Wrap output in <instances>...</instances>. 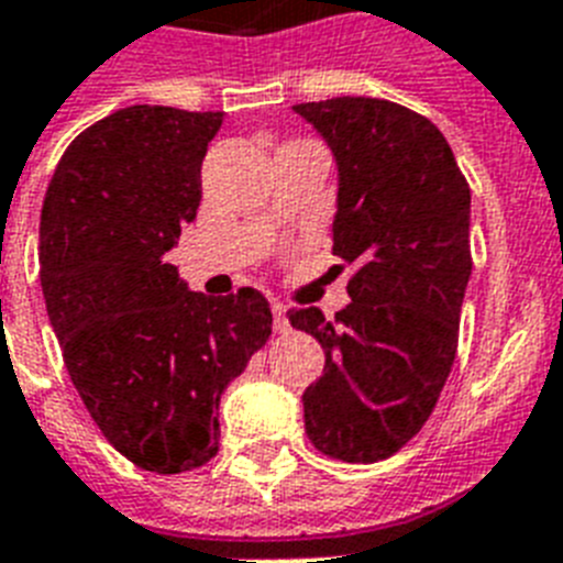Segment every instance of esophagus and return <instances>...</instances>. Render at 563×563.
<instances>
[{
	"label": "esophagus",
	"mask_w": 563,
	"mask_h": 563,
	"mask_svg": "<svg viewBox=\"0 0 563 563\" xmlns=\"http://www.w3.org/2000/svg\"><path fill=\"white\" fill-rule=\"evenodd\" d=\"M272 314H274V332H286L289 321H286V306L280 300H272Z\"/></svg>",
	"instance_id": "obj_1"
}]
</instances>
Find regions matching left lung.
Instances as JSON below:
<instances>
[{"label": "left lung", "instance_id": "8db88e82", "mask_svg": "<svg viewBox=\"0 0 563 563\" xmlns=\"http://www.w3.org/2000/svg\"><path fill=\"white\" fill-rule=\"evenodd\" d=\"M291 109L332 150V254L355 268L335 321L314 306L289 312L327 353L303 393L306 433L327 456L376 463L419 433L454 367L472 190L445 135L413 109L350 95Z\"/></svg>", "mask_w": 563, "mask_h": 563}]
</instances>
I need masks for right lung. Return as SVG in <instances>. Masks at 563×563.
<instances>
[{"mask_svg":"<svg viewBox=\"0 0 563 563\" xmlns=\"http://www.w3.org/2000/svg\"><path fill=\"white\" fill-rule=\"evenodd\" d=\"M222 112L126 107L59 158L40 217V283L71 385L130 463L199 468L219 399L272 335L257 289L190 291L167 251L202 202Z\"/></svg>","mask_w":563,"mask_h":563,"instance_id":"obj_1","label":"right lung"}]
</instances>
